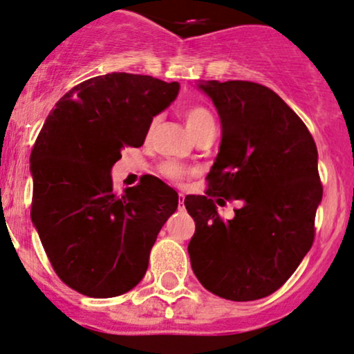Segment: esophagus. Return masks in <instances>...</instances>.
Here are the masks:
<instances>
[{
  "mask_svg": "<svg viewBox=\"0 0 354 354\" xmlns=\"http://www.w3.org/2000/svg\"><path fill=\"white\" fill-rule=\"evenodd\" d=\"M178 203H180L178 209H180V210L185 209V194H180V201H178Z\"/></svg>",
  "mask_w": 354,
  "mask_h": 354,
  "instance_id": "1",
  "label": "esophagus"
}]
</instances>
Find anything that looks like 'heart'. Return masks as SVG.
I'll use <instances>...</instances> for the list:
<instances>
[{"label": "heart", "instance_id": "1", "mask_svg": "<svg viewBox=\"0 0 354 354\" xmlns=\"http://www.w3.org/2000/svg\"><path fill=\"white\" fill-rule=\"evenodd\" d=\"M185 120H186L187 131H189V133L194 138L205 131H216V122H214L212 114H210V111L203 104L187 106L185 111ZM162 171L165 176L173 181H181L186 178L185 169L173 163L165 165Z\"/></svg>", "mask_w": 354, "mask_h": 354}]
</instances>
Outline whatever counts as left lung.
<instances>
[{
  "instance_id": "left-lung-1",
  "label": "left lung",
  "mask_w": 354,
  "mask_h": 354,
  "mask_svg": "<svg viewBox=\"0 0 354 354\" xmlns=\"http://www.w3.org/2000/svg\"><path fill=\"white\" fill-rule=\"evenodd\" d=\"M221 118L222 140L205 196L185 199L196 232L191 268L205 289L229 301H257L297 270L314 241L322 203L319 153L286 102L252 82H199ZM239 200L223 221L216 205Z\"/></svg>"
}]
</instances>
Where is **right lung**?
I'll return each instance as SVG.
<instances>
[{"mask_svg":"<svg viewBox=\"0 0 354 354\" xmlns=\"http://www.w3.org/2000/svg\"><path fill=\"white\" fill-rule=\"evenodd\" d=\"M178 93V82L107 73L71 88L44 122L30 153V218L58 277L80 294L115 297L145 276L178 192L144 176L118 196L111 169Z\"/></svg>","mask_w":354,"mask_h":354,"instance_id":"add662e5","label":"right lung"}]
</instances>
